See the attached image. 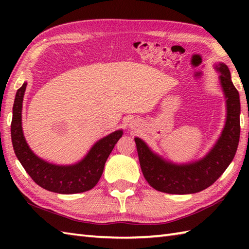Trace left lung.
<instances>
[{
	"instance_id": "8db88e82",
	"label": "left lung",
	"mask_w": 249,
	"mask_h": 249,
	"mask_svg": "<svg viewBox=\"0 0 249 249\" xmlns=\"http://www.w3.org/2000/svg\"><path fill=\"white\" fill-rule=\"evenodd\" d=\"M215 67L220 72L227 119L219 139L203 158L177 165L162 160L151 151L143 140L135 138L142 173L147 183L158 192L178 195L199 193L211 186L233 160L240 141V96L232 83L228 66L219 63Z\"/></svg>"
}]
</instances>
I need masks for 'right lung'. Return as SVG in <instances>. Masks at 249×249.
Returning a JSON list of instances; mask_svg holds the SVG:
<instances>
[{"label":"right lung","mask_w":249,"mask_h":249,"mask_svg":"<svg viewBox=\"0 0 249 249\" xmlns=\"http://www.w3.org/2000/svg\"><path fill=\"white\" fill-rule=\"evenodd\" d=\"M26 82L16 93L13 107L12 141L15 154L24 170L40 187L57 194H78L92 189L102 177L106 160L123 130H116L98 140L82 160L70 166L53 165L36 156L24 139L21 123Z\"/></svg>","instance_id":"right-lung-1"}]
</instances>
